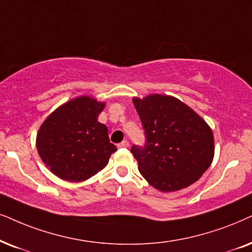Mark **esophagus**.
Instances as JSON below:
<instances>
[{"label": "esophagus", "instance_id": "34e87169", "mask_svg": "<svg viewBox=\"0 0 252 252\" xmlns=\"http://www.w3.org/2000/svg\"><path fill=\"white\" fill-rule=\"evenodd\" d=\"M129 146V142L127 141V140H125V141H123V142H120L119 145H118V148H127V147Z\"/></svg>", "mask_w": 252, "mask_h": 252}]
</instances>
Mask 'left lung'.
Returning a JSON list of instances; mask_svg holds the SVG:
<instances>
[{
    "label": "left lung",
    "mask_w": 252,
    "mask_h": 252,
    "mask_svg": "<svg viewBox=\"0 0 252 252\" xmlns=\"http://www.w3.org/2000/svg\"><path fill=\"white\" fill-rule=\"evenodd\" d=\"M133 103L146 145L133 146L130 152L146 181L162 192L182 190L197 182L214 158V136L207 123L168 94L134 97Z\"/></svg>",
    "instance_id": "left-lung-1"
}]
</instances>
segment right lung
<instances>
[{"label":"right lung","instance_id":"right-lung-1","mask_svg":"<svg viewBox=\"0 0 252 252\" xmlns=\"http://www.w3.org/2000/svg\"><path fill=\"white\" fill-rule=\"evenodd\" d=\"M105 103L81 96L62 104L42 123L37 149L42 162L59 178L83 182L109 163L117 148L107 127L98 122Z\"/></svg>","mask_w":252,"mask_h":252}]
</instances>
